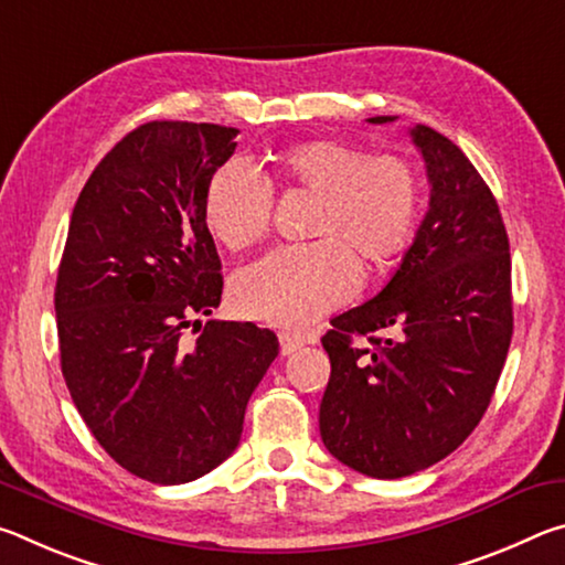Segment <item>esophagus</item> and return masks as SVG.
<instances>
[{"instance_id":"34e87169","label":"esophagus","mask_w":565,"mask_h":565,"mask_svg":"<svg viewBox=\"0 0 565 565\" xmlns=\"http://www.w3.org/2000/svg\"><path fill=\"white\" fill-rule=\"evenodd\" d=\"M311 339H306L303 333H296V331H281L279 333V343H281V353L284 356H289V353L299 351L303 343H309Z\"/></svg>"}]
</instances>
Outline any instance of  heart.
Wrapping results in <instances>:
<instances>
[{
  "label": "heart",
  "mask_w": 565,
  "mask_h": 565,
  "mask_svg": "<svg viewBox=\"0 0 565 565\" xmlns=\"http://www.w3.org/2000/svg\"><path fill=\"white\" fill-rule=\"evenodd\" d=\"M279 177L311 206L309 244L281 246L236 276L238 313L274 327H309L356 294L361 266L384 264L408 244L420 212V179L411 161L374 157L349 141H303L276 161ZM274 186L259 169L232 159L214 171L204 191L209 234L232 252L269 234Z\"/></svg>",
  "instance_id": "b5f03b06"
}]
</instances>
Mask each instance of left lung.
Listing matches in <instances>:
<instances>
[{
  "label": "left lung",
  "mask_w": 565,
  "mask_h": 565,
  "mask_svg": "<svg viewBox=\"0 0 565 565\" xmlns=\"http://www.w3.org/2000/svg\"><path fill=\"white\" fill-rule=\"evenodd\" d=\"M411 139L431 184L424 222L384 289L321 339L323 446L371 478L424 471L471 436L513 333L509 234L491 189L444 134L416 124Z\"/></svg>",
  "instance_id": "8db88e82"
}]
</instances>
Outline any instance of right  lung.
<instances>
[{"label":"right lung","instance_id":"1","mask_svg":"<svg viewBox=\"0 0 565 565\" xmlns=\"http://www.w3.org/2000/svg\"><path fill=\"white\" fill-rule=\"evenodd\" d=\"M234 127L149 121L76 199L54 309L62 374L99 446L151 483H189L234 454L246 404L279 353L252 321H206L224 279L204 191ZM203 333L194 342L183 331Z\"/></svg>","mask_w":565,"mask_h":565}]
</instances>
